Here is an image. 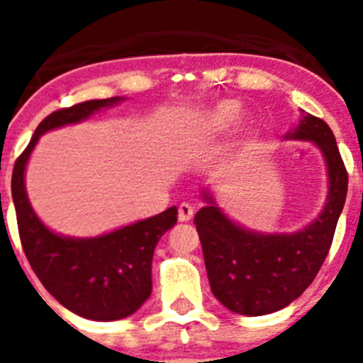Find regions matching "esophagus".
Segmentation results:
<instances>
[{"instance_id":"esophagus-1","label":"esophagus","mask_w":363,"mask_h":363,"mask_svg":"<svg viewBox=\"0 0 363 363\" xmlns=\"http://www.w3.org/2000/svg\"><path fill=\"white\" fill-rule=\"evenodd\" d=\"M192 214H194V207L189 203H182L178 207V220L179 221H191Z\"/></svg>"}]
</instances>
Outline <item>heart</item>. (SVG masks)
<instances>
[{
    "instance_id": "1",
    "label": "heart",
    "mask_w": 363,
    "mask_h": 363,
    "mask_svg": "<svg viewBox=\"0 0 363 363\" xmlns=\"http://www.w3.org/2000/svg\"><path fill=\"white\" fill-rule=\"evenodd\" d=\"M240 118V108L233 101H221L200 118L198 130L201 134H223L233 129Z\"/></svg>"
}]
</instances>
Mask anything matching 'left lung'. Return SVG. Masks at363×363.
Segmentation results:
<instances>
[{"instance_id": "obj_1", "label": "left lung", "mask_w": 363, "mask_h": 363, "mask_svg": "<svg viewBox=\"0 0 363 363\" xmlns=\"http://www.w3.org/2000/svg\"><path fill=\"white\" fill-rule=\"evenodd\" d=\"M285 140L311 142L325 160L327 200L309 225L294 233H256L230 220L211 189L201 191L205 207L194 216L213 294L221 306L245 316L277 313L313 284L347 196V171L325 121L301 112Z\"/></svg>"}]
</instances>
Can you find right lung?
<instances>
[{
	"instance_id": "add662e5",
	"label": "right lung",
	"mask_w": 363,
	"mask_h": 363,
	"mask_svg": "<svg viewBox=\"0 0 363 363\" xmlns=\"http://www.w3.org/2000/svg\"><path fill=\"white\" fill-rule=\"evenodd\" d=\"M123 99L120 96L91 99L52 112L38 125L12 172L19 238L32 271L63 307L96 322L127 318L145 303L152 291L154 249L178 221V209L169 207L156 216L94 238L63 236L50 230L32 209L25 189V169L41 134L79 123Z\"/></svg>"
}]
</instances>
